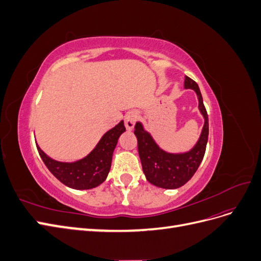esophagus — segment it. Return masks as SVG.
<instances>
[{
  "label": "esophagus",
  "instance_id": "34e87169",
  "mask_svg": "<svg viewBox=\"0 0 261 261\" xmlns=\"http://www.w3.org/2000/svg\"><path fill=\"white\" fill-rule=\"evenodd\" d=\"M137 112L135 111H130L127 114L125 115V126L127 130H132L134 128V126H135V123L137 121Z\"/></svg>",
  "mask_w": 261,
  "mask_h": 261
}]
</instances>
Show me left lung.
Instances as JSON below:
<instances>
[{"mask_svg":"<svg viewBox=\"0 0 261 261\" xmlns=\"http://www.w3.org/2000/svg\"><path fill=\"white\" fill-rule=\"evenodd\" d=\"M184 86L186 89L191 88L196 91L199 100V110L204 118L200 138L191 151L179 154L163 151L139 122L136 123L135 130H134V134L137 137L138 153L146 178L151 184L161 188L174 189L186 184L196 173L206 152L209 122L201 92L198 85L188 76L185 77Z\"/></svg>","mask_w":261,"mask_h":261,"instance_id":"obj_1","label":"left lung"}]
</instances>
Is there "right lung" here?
<instances>
[{"label":"right lung","instance_id":"right-lung-1","mask_svg":"<svg viewBox=\"0 0 261 261\" xmlns=\"http://www.w3.org/2000/svg\"><path fill=\"white\" fill-rule=\"evenodd\" d=\"M125 130L124 122L121 121L102 136L88 155L72 163L55 161L46 155L38 145L37 149L46 168L61 183L74 189H90L106 180L111 169L112 155L118 137Z\"/></svg>","mask_w":261,"mask_h":261}]
</instances>
